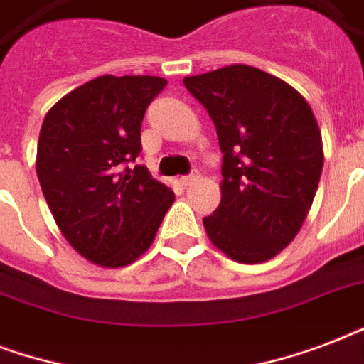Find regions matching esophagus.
I'll list each match as a JSON object with an SVG mask.
<instances>
[{
    "mask_svg": "<svg viewBox=\"0 0 364 364\" xmlns=\"http://www.w3.org/2000/svg\"><path fill=\"white\" fill-rule=\"evenodd\" d=\"M198 173H196V171H194V173H191V176H185V177H181V179H179V181H181V185H185V187H188V185H193V183H196L198 181Z\"/></svg>",
    "mask_w": 364,
    "mask_h": 364,
    "instance_id": "34e87169",
    "label": "esophagus"
}]
</instances>
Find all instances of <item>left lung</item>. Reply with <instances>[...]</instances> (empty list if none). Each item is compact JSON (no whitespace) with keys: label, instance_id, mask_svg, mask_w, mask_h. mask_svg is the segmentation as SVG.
Masks as SVG:
<instances>
[{"label":"left lung","instance_id":"1","mask_svg":"<svg viewBox=\"0 0 364 364\" xmlns=\"http://www.w3.org/2000/svg\"><path fill=\"white\" fill-rule=\"evenodd\" d=\"M215 122L223 151L221 204L208 238L228 259L259 264L299 234L323 170L310 104L279 77L232 64L183 79Z\"/></svg>","mask_w":364,"mask_h":364}]
</instances>
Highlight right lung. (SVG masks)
Wrapping results in <instances>:
<instances>
[{"instance_id":"obj_1","label":"right lung","mask_w":364,"mask_h":364,"mask_svg":"<svg viewBox=\"0 0 364 364\" xmlns=\"http://www.w3.org/2000/svg\"><path fill=\"white\" fill-rule=\"evenodd\" d=\"M168 85L153 75H102L48 109L36 170L60 232L88 262L122 268L153 243L176 194L134 162L147 105Z\"/></svg>"}]
</instances>
